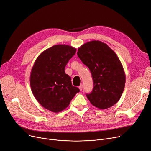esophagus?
I'll use <instances>...</instances> for the list:
<instances>
[{
  "mask_svg": "<svg viewBox=\"0 0 151 151\" xmlns=\"http://www.w3.org/2000/svg\"><path fill=\"white\" fill-rule=\"evenodd\" d=\"M83 85H82V84H81L80 86H79V89H80V90L81 91L83 90Z\"/></svg>",
  "mask_w": 151,
  "mask_h": 151,
  "instance_id": "1",
  "label": "esophagus"
}]
</instances>
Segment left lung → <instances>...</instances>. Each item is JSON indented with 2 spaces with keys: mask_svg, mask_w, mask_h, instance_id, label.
<instances>
[{
  "mask_svg": "<svg viewBox=\"0 0 151 151\" xmlns=\"http://www.w3.org/2000/svg\"><path fill=\"white\" fill-rule=\"evenodd\" d=\"M77 55L92 74L93 90L86 95L91 104L100 109L115 105L123 93L125 74L114 51L104 42L92 40L79 47Z\"/></svg>",
  "mask_w": 151,
  "mask_h": 151,
  "instance_id": "left-lung-1",
  "label": "left lung"
}]
</instances>
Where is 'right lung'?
<instances>
[{
  "instance_id": "1",
  "label": "right lung",
  "mask_w": 151,
  "mask_h": 151,
  "mask_svg": "<svg viewBox=\"0 0 151 151\" xmlns=\"http://www.w3.org/2000/svg\"><path fill=\"white\" fill-rule=\"evenodd\" d=\"M76 51L69 45H54L38 55L32 68V92L39 104L51 112L62 111L80 92L65 72L67 63Z\"/></svg>"
}]
</instances>
